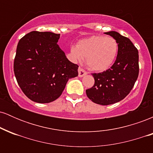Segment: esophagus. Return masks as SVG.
<instances>
[{
	"instance_id": "esophagus-1",
	"label": "esophagus",
	"mask_w": 153,
	"mask_h": 153,
	"mask_svg": "<svg viewBox=\"0 0 153 153\" xmlns=\"http://www.w3.org/2000/svg\"><path fill=\"white\" fill-rule=\"evenodd\" d=\"M87 74H88V73L85 71V70H83L81 68H78V76L79 77L82 78V77L85 76V75H87Z\"/></svg>"
}]
</instances>
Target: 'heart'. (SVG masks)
I'll return each mask as SVG.
<instances>
[{
    "instance_id": "obj_1",
    "label": "heart",
    "mask_w": 153,
    "mask_h": 153,
    "mask_svg": "<svg viewBox=\"0 0 153 153\" xmlns=\"http://www.w3.org/2000/svg\"><path fill=\"white\" fill-rule=\"evenodd\" d=\"M119 52V44L114 38L94 35L80 40L71 49L72 58L79 62L86 58L87 65L98 72L106 71L114 62Z\"/></svg>"
}]
</instances>
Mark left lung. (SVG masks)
Returning <instances> with one entry per match:
<instances>
[{
    "label": "left lung",
    "instance_id": "8db88e82",
    "mask_svg": "<svg viewBox=\"0 0 153 153\" xmlns=\"http://www.w3.org/2000/svg\"><path fill=\"white\" fill-rule=\"evenodd\" d=\"M104 34L117 40L118 54L109 69L93 73L95 83L85 92L93 102L106 106L122 101L132 89L139 75V54L129 39L114 31Z\"/></svg>",
    "mask_w": 153,
    "mask_h": 153
}]
</instances>
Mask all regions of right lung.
I'll list each match as a JSON object with an SVG mask.
<instances>
[{
    "mask_svg": "<svg viewBox=\"0 0 153 153\" xmlns=\"http://www.w3.org/2000/svg\"><path fill=\"white\" fill-rule=\"evenodd\" d=\"M60 34L31 31L19 40L13 71L24 94L36 103L58 99L69 79L78 75V65L68 60L57 45Z\"/></svg>",
    "mask_w": 153,
    "mask_h": 153,
    "instance_id": "obj_1",
    "label": "right lung"
}]
</instances>
